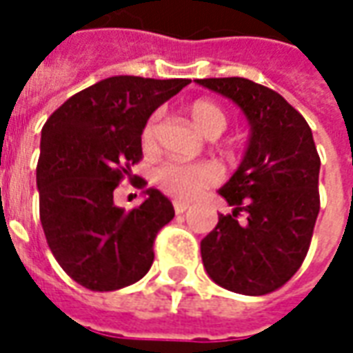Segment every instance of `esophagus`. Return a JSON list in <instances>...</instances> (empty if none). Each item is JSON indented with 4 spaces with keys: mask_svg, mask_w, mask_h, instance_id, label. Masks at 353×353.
<instances>
[{
    "mask_svg": "<svg viewBox=\"0 0 353 353\" xmlns=\"http://www.w3.org/2000/svg\"><path fill=\"white\" fill-rule=\"evenodd\" d=\"M189 202H181V200H174V210H176V214H183L189 210Z\"/></svg>",
    "mask_w": 353,
    "mask_h": 353,
    "instance_id": "34e87169",
    "label": "esophagus"
}]
</instances>
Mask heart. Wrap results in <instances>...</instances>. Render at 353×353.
<instances>
[{"label":"heart","mask_w":353,"mask_h":353,"mask_svg":"<svg viewBox=\"0 0 353 353\" xmlns=\"http://www.w3.org/2000/svg\"><path fill=\"white\" fill-rule=\"evenodd\" d=\"M189 115L192 123L208 138H217L227 128V115L223 109L210 100H196L189 105ZM154 121L151 117L143 128L141 138L145 143H151L154 138ZM154 183L162 191L179 196V199H192L202 189L212 187L219 181L221 172L212 162H196V164H185V162L166 161L154 170Z\"/></svg>","instance_id":"obj_1"}]
</instances>
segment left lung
<instances>
[{
  "label": "left lung",
  "instance_id": "1",
  "mask_svg": "<svg viewBox=\"0 0 353 353\" xmlns=\"http://www.w3.org/2000/svg\"><path fill=\"white\" fill-rule=\"evenodd\" d=\"M250 123L236 172L219 189L232 214L202 242L208 276L242 295H266L301 268L319 214V157L304 117L272 88L244 77L196 79ZM246 215L244 222L237 215Z\"/></svg>",
  "mask_w": 353,
  "mask_h": 353
}]
</instances>
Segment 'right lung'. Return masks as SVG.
Returning a JSON list of instances; mask_svg holds the SVG:
<instances>
[{"label":"right lung","instance_id":"add662e5","mask_svg":"<svg viewBox=\"0 0 353 353\" xmlns=\"http://www.w3.org/2000/svg\"><path fill=\"white\" fill-rule=\"evenodd\" d=\"M189 79L117 75L73 94L41 130L37 162L39 217L64 272L92 291H115L141 280L153 265L157 232L174 219L159 189L130 212L113 191L141 159L149 117Z\"/></svg>","mask_w":353,"mask_h":353}]
</instances>
